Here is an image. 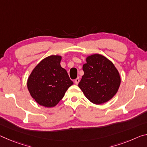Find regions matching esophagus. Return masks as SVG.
I'll return each mask as SVG.
<instances>
[{"mask_svg":"<svg viewBox=\"0 0 147 147\" xmlns=\"http://www.w3.org/2000/svg\"><path fill=\"white\" fill-rule=\"evenodd\" d=\"M79 82H80V78H76L75 80H74V83H75L76 85L78 84L79 83Z\"/></svg>","mask_w":147,"mask_h":147,"instance_id":"obj_1","label":"esophagus"}]
</instances>
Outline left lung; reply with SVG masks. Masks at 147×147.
<instances>
[{
	"label": "left lung",
	"mask_w": 147,
	"mask_h": 147,
	"mask_svg": "<svg viewBox=\"0 0 147 147\" xmlns=\"http://www.w3.org/2000/svg\"><path fill=\"white\" fill-rule=\"evenodd\" d=\"M84 74L78 87L92 103L100 105L115 96L120 87V74L115 65L103 55L93 54L83 65Z\"/></svg>",
	"instance_id": "obj_1"
}]
</instances>
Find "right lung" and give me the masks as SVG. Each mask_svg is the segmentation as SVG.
Listing matches in <instances>:
<instances>
[{
  "mask_svg": "<svg viewBox=\"0 0 147 147\" xmlns=\"http://www.w3.org/2000/svg\"><path fill=\"white\" fill-rule=\"evenodd\" d=\"M61 56L50 55L32 70L27 80V88L37 103L53 107L61 101L73 82L66 70L62 68Z\"/></svg>",
  "mask_w": 147,
  "mask_h": 147,
  "instance_id": "right-lung-1",
  "label": "right lung"
}]
</instances>
